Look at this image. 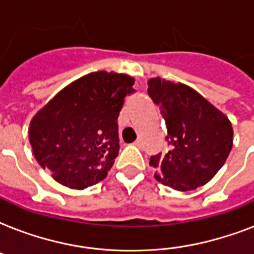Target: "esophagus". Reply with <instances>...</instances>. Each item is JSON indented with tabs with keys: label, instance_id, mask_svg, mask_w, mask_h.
<instances>
[{
	"label": "esophagus",
	"instance_id": "1",
	"mask_svg": "<svg viewBox=\"0 0 254 254\" xmlns=\"http://www.w3.org/2000/svg\"><path fill=\"white\" fill-rule=\"evenodd\" d=\"M134 145L137 147H141V146H142V141H141V139H137V141L134 142Z\"/></svg>",
	"mask_w": 254,
	"mask_h": 254
}]
</instances>
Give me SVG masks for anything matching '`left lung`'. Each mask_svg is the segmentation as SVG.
<instances>
[{
  "label": "left lung",
  "instance_id": "1",
  "mask_svg": "<svg viewBox=\"0 0 254 254\" xmlns=\"http://www.w3.org/2000/svg\"><path fill=\"white\" fill-rule=\"evenodd\" d=\"M147 95L161 108L170 146L166 154L151 157L155 179L182 192L208 183L232 149L228 117L183 83L151 77Z\"/></svg>",
  "mask_w": 254,
  "mask_h": 254
}]
</instances>
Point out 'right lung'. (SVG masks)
Listing matches in <instances>:
<instances>
[{"mask_svg": "<svg viewBox=\"0 0 254 254\" xmlns=\"http://www.w3.org/2000/svg\"><path fill=\"white\" fill-rule=\"evenodd\" d=\"M134 77L97 71L59 91L31 119L29 139L38 163L58 183L84 190L105 179L119 155L117 119Z\"/></svg>", "mask_w": 254, "mask_h": 254, "instance_id": "add662e5", "label": "right lung"}]
</instances>
